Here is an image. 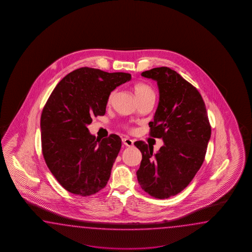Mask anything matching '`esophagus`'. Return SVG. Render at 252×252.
<instances>
[{
    "label": "esophagus",
    "mask_w": 252,
    "mask_h": 252,
    "mask_svg": "<svg viewBox=\"0 0 252 252\" xmlns=\"http://www.w3.org/2000/svg\"><path fill=\"white\" fill-rule=\"evenodd\" d=\"M123 143H124L125 146L132 147L134 144V141L132 139H128V138H123Z\"/></svg>",
    "instance_id": "esophagus-1"
}]
</instances>
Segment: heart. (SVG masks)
I'll return each mask as SVG.
<instances>
[{"label": "heart", "instance_id": "heart-1", "mask_svg": "<svg viewBox=\"0 0 252 252\" xmlns=\"http://www.w3.org/2000/svg\"><path fill=\"white\" fill-rule=\"evenodd\" d=\"M134 94L137 99L144 98L148 96H155V92L149 85L144 83H137L133 86ZM114 95V92H112L108 96V103L112 102L113 97Z\"/></svg>", "mask_w": 252, "mask_h": 252}]
</instances>
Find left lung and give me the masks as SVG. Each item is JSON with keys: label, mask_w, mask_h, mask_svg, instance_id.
<instances>
[{"label": "left lung", "mask_w": 252, "mask_h": 252, "mask_svg": "<svg viewBox=\"0 0 252 252\" xmlns=\"http://www.w3.org/2000/svg\"><path fill=\"white\" fill-rule=\"evenodd\" d=\"M141 75L157 81L159 102L150 122V137L163 139L157 153L144 141L137 177L140 188L158 199L169 198L188 187L204 160L211 125L202 95L175 70L156 67Z\"/></svg>", "instance_id": "8db88e82"}]
</instances>
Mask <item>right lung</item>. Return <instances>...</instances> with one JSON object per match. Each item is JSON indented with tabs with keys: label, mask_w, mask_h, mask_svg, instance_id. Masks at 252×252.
<instances>
[{
	"label": "right lung",
	"mask_w": 252,
	"mask_h": 252,
	"mask_svg": "<svg viewBox=\"0 0 252 252\" xmlns=\"http://www.w3.org/2000/svg\"><path fill=\"white\" fill-rule=\"evenodd\" d=\"M127 73L81 67L55 87L40 117L41 147L50 172L70 193L89 196L105 188L122 139H98L87 125L105 114L109 94L130 80Z\"/></svg>",
	"instance_id": "right-lung-1"
}]
</instances>
